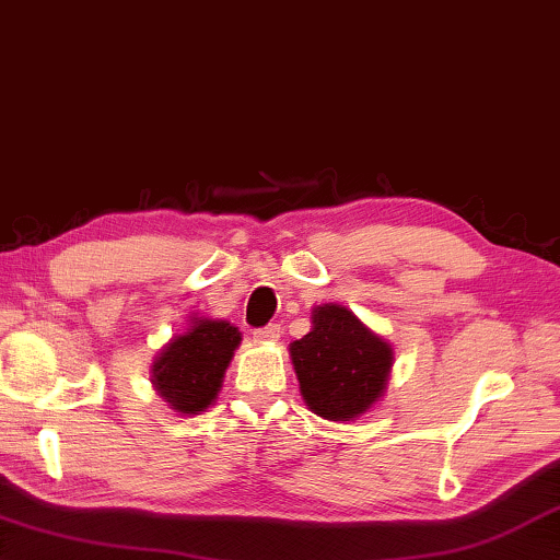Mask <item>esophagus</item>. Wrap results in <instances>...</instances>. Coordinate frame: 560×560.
Returning a JSON list of instances; mask_svg holds the SVG:
<instances>
[{
  "mask_svg": "<svg viewBox=\"0 0 560 560\" xmlns=\"http://www.w3.org/2000/svg\"><path fill=\"white\" fill-rule=\"evenodd\" d=\"M252 335H254V340H259V342H273L281 338V328L277 323H269V325H264V328L254 330Z\"/></svg>",
  "mask_w": 560,
  "mask_h": 560,
  "instance_id": "1",
  "label": "esophagus"
}]
</instances>
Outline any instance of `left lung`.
<instances>
[{
    "label": "left lung",
    "instance_id": "1",
    "mask_svg": "<svg viewBox=\"0 0 560 560\" xmlns=\"http://www.w3.org/2000/svg\"><path fill=\"white\" fill-rule=\"evenodd\" d=\"M291 360L311 411L350 421L384 392L392 348L348 308L325 303L313 311V330L291 342Z\"/></svg>",
    "mask_w": 560,
    "mask_h": 560
}]
</instances>
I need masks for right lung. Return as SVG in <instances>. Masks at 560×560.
Masks as SVG:
<instances>
[{
	"label": "right lung",
	"mask_w": 560,
	"mask_h": 560,
	"mask_svg": "<svg viewBox=\"0 0 560 560\" xmlns=\"http://www.w3.org/2000/svg\"><path fill=\"white\" fill-rule=\"evenodd\" d=\"M240 340L237 328L228 320H196L154 362L159 394L180 413L206 411Z\"/></svg>",
	"instance_id": "right-lung-1"
}]
</instances>
